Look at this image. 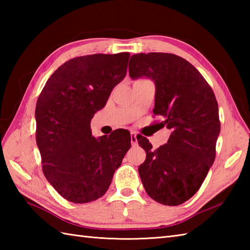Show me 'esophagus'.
<instances>
[{
	"instance_id": "34e87169",
	"label": "esophagus",
	"mask_w": 250,
	"mask_h": 250,
	"mask_svg": "<svg viewBox=\"0 0 250 250\" xmlns=\"http://www.w3.org/2000/svg\"><path fill=\"white\" fill-rule=\"evenodd\" d=\"M137 133L134 131L131 132V143H132V146H137Z\"/></svg>"
}]
</instances>
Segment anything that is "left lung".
<instances>
[{"label": "left lung", "instance_id": "8db88e82", "mask_svg": "<svg viewBox=\"0 0 250 250\" xmlns=\"http://www.w3.org/2000/svg\"><path fill=\"white\" fill-rule=\"evenodd\" d=\"M129 74L155 83L153 114L162 116L160 125L172 131L167 144L156 150L145 137L140 139L146 151L139 167L143 186L158 203L183 204L200 189L215 160L220 133L215 94L200 72L176 55H133Z\"/></svg>", "mask_w": 250, "mask_h": 250}]
</instances>
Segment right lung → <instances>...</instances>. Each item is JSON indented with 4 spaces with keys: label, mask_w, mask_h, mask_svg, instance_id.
<instances>
[{
    "label": "right lung",
    "mask_w": 250,
    "mask_h": 250,
    "mask_svg": "<svg viewBox=\"0 0 250 250\" xmlns=\"http://www.w3.org/2000/svg\"><path fill=\"white\" fill-rule=\"evenodd\" d=\"M129 58V52L73 58L55 71L37 100L36 143L43 173L73 203L104 195L131 147L129 131L95 139L90 130L94 114L125 77Z\"/></svg>",
    "instance_id": "right-lung-1"
}]
</instances>
